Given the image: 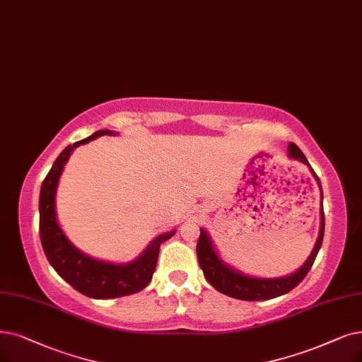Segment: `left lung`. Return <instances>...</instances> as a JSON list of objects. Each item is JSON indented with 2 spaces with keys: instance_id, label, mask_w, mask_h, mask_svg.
<instances>
[{
  "instance_id": "left-lung-1",
  "label": "left lung",
  "mask_w": 362,
  "mask_h": 362,
  "mask_svg": "<svg viewBox=\"0 0 362 362\" xmlns=\"http://www.w3.org/2000/svg\"><path fill=\"white\" fill-rule=\"evenodd\" d=\"M288 158L296 160L298 163H303L308 165L309 171L312 173L313 179L317 180L318 187L321 191V209H320V233L318 238L313 245L310 255L305 260V263L294 271L290 275L279 276V278H259V276H251L240 272L238 269L232 268L230 264L223 262V259L218 256L217 248L213 244V240L210 238L209 232L201 228L199 229V240L197 244V255L201 269L204 272V276L210 282V284L222 294H226L229 297L238 298V300H248V302H256V300H269V298H275L278 296L286 294L291 291L296 286L302 282V279L306 276L309 269L312 268L313 262L318 255V251L322 244L324 238V228H325V218H324V209H322V186L315 175V171L308 163L305 153L298 149L294 144L288 145Z\"/></svg>"
}]
</instances>
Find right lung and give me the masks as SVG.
Here are the masks:
<instances>
[{"mask_svg": "<svg viewBox=\"0 0 362 362\" xmlns=\"http://www.w3.org/2000/svg\"><path fill=\"white\" fill-rule=\"evenodd\" d=\"M117 132L99 130L87 139L66 146L53 163L40 191V237L44 253L54 271L76 291L91 298H115L144 290L156 268L160 245L176 233V229L155 237L134 260L112 263L94 259L78 250L66 237L57 222L56 192L59 179L71 153L80 145H86L100 136H115Z\"/></svg>", "mask_w": 362, "mask_h": 362, "instance_id": "right-lung-1", "label": "right lung"}]
</instances>
